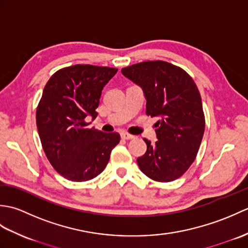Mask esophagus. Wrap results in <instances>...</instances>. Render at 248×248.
Here are the masks:
<instances>
[{"label":"esophagus","instance_id":"1","mask_svg":"<svg viewBox=\"0 0 248 248\" xmlns=\"http://www.w3.org/2000/svg\"><path fill=\"white\" fill-rule=\"evenodd\" d=\"M121 138H123L124 140H134L135 136H134V135H131V134H129V133L123 132V133H121Z\"/></svg>","mask_w":248,"mask_h":248}]
</instances>
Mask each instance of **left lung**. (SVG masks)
Masks as SVG:
<instances>
[{"label":"left lung","mask_w":248,"mask_h":248,"mask_svg":"<svg viewBox=\"0 0 248 248\" xmlns=\"http://www.w3.org/2000/svg\"><path fill=\"white\" fill-rule=\"evenodd\" d=\"M121 73L143 89L146 114L155 124V144L144 139L147 151L138 164L155 181L170 182L192 165L204 132L202 97L193 78L181 68L163 61L125 67Z\"/></svg>","instance_id":"1"}]
</instances>
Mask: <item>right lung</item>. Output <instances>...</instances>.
I'll list each match as a JSON object with an SVG mask.
<instances>
[{"label":"right lung","instance_id":"obj_1","mask_svg":"<svg viewBox=\"0 0 248 248\" xmlns=\"http://www.w3.org/2000/svg\"><path fill=\"white\" fill-rule=\"evenodd\" d=\"M117 70L75 65L56 71L46 84L36 110L37 129L51 165L68 180L97 177L119 143L118 133H104L86 123L97 117L102 89Z\"/></svg>","mask_w":248,"mask_h":248}]
</instances>
